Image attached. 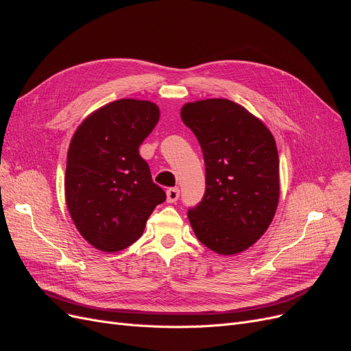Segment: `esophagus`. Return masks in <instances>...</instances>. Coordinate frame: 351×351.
<instances>
[{
    "label": "esophagus",
    "mask_w": 351,
    "mask_h": 351,
    "mask_svg": "<svg viewBox=\"0 0 351 351\" xmlns=\"http://www.w3.org/2000/svg\"><path fill=\"white\" fill-rule=\"evenodd\" d=\"M180 197V190L178 187H169L167 190V202L168 204H174V202H177Z\"/></svg>",
    "instance_id": "1"
}]
</instances>
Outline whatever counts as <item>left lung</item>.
Returning <instances> with one entry per match:
<instances>
[{
  "mask_svg": "<svg viewBox=\"0 0 351 351\" xmlns=\"http://www.w3.org/2000/svg\"><path fill=\"white\" fill-rule=\"evenodd\" d=\"M182 120L205 161V195L187 210L196 237L219 254H236L259 240L280 197L278 151L265 124L228 99L189 102Z\"/></svg>",
  "mask_w": 351,
  "mask_h": 351,
  "instance_id": "1",
  "label": "left lung"
}]
</instances>
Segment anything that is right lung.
Returning <instances> with one entry per match:
<instances>
[{
	"instance_id": "right-lung-1",
	"label": "right lung",
	"mask_w": 351,
	"mask_h": 351,
	"mask_svg": "<svg viewBox=\"0 0 351 351\" xmlns=\"http://www.w3.org/2000/svg\"><path fill=\"white\" fill-rule=\"evenodd\" d=\"M158 120L154 102L120 99L90 114L74 133L66 202L74 226L93 247L110 253L129 247L167 199L139 154Z\"/></svg>"
}]
</instances>
